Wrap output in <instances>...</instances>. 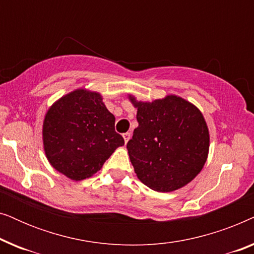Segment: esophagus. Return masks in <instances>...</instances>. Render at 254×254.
Here are the masks:
<instances>
[{"label": "esophagus", "instance_id": "esophagus-1", "mask_svg": "<svg viewBox=\"0 0 254 254\" xmlns=\"http://www.w3.org/2000/svg\"><path fill=\"white\" fill-rule=\"evenodd\" d=\"M123 137H124V140H125V143H127V142L129 141V138H130V133H124L123 134Z\"/></svg>", "mask_w": 254, "mask_h": 254}]
</instances>
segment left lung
<instances>
[{
	"label": "left lung",
	"mask_w": 254,
	"mask_h": 254,
	"mask_svg": "<svg viewBox=\"0 0 254 254\" xmlns=\"http://www.w3.org/2000/svg\"><path fill=\"white\" fill-rule=\"evenodd\" d=\"M130 102L138 123L127 149L137 178L157 192H172L195 178L207 161L209 131L202 113L177 96Z\"/></svg>",
	"instance_id": "obj_1"
}]
</instances>
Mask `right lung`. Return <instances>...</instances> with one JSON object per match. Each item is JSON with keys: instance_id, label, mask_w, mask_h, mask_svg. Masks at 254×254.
<instances>
[{"instance_id": "obj_1", "label": "right lung", "mask_w": 254, "mask_h": 254, "mask_svg": "<svg viewBox=\"0 0 254 254\" xmlns=\"http://www.w3.org/2000/svg\"><path fill=\"white\" fill-rule=\"evenodd\" d=\"M99 93L75 90L48 110L43 126L45 154L51 165L72 180L99 171L124 137Z\"/></svg>"}]
</instances>
